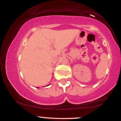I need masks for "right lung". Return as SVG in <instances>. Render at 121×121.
I'll return each mask as SVG.
<instances>
[{
  "label": "right lung",
  "instance_id": "obj_1",
  "mask_svg": "<svg viewBox=\"0 0 121 121\" xmlns=\"http://www.w3.org/2000/svg\"><path fill=\"white\" fill-rule=\"evenodd\" d=\"M38 87H37V88H38Z\"/></svg>",
  "mask_w": 121,
  "mask_h": 121
}]
</instances>
